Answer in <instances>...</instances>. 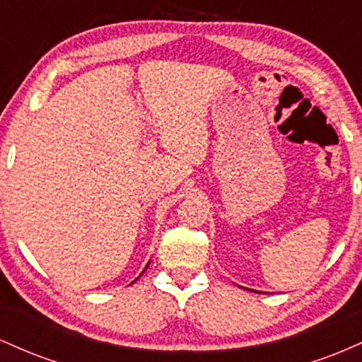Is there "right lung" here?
<instances>
[{
	"label": "right lung",
	"instance_id": "1",
	"mask_svg": "<svg viewBox=\"0 0 362 362\" xmlns=\"http://www.w3.org/2000/svg\"><path fill=\"white\" fill-rule=\"evenodd\" d=\"M148 265H149V264H148ZM148 265H146V267H144V271H146V269H148ZM144 271H143V272H144ZM143 272H141V274H143Z\"/></svg>",
	"mask_w": 362,
	"mask_h": 362
}]
</instances>
